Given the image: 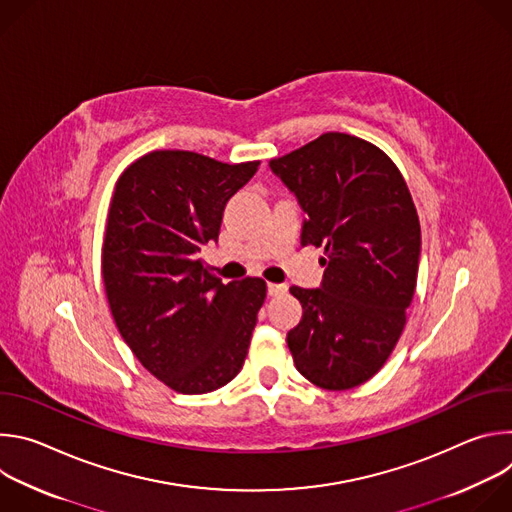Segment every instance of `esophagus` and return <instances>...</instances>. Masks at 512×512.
Here are the masks:
<instances>
[{"label": "esophagus", "mask_w": 512, "mask_h": 512, "mask_svg": "<svg viewBox=\"0 0 512 512\" xmlns=\"http://www.w3.org/2000/svg\"><path fill=\"white\" fill-rule=\"evenodd\" d=\"M285 291H287V285H285V283H269V285H267V294H269L271 298L283 296Z\"/></svg>", "instance_id": "1"}]
</instances>
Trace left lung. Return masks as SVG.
<instances>
[{
	"mask_svg": "<svg viewBox=\"0 0 512 512\" xmlns=\"http://www.w3.org/2000/svg\"><path fill=\"white\" fill-rule=\"evenodd\" d=\"M269 168L306 212L302 245L324 247L322 285L289 287L304 308L287 332L296 369L320 389L358 387L391 356L415 294L421 229L409 188L377 145L338 131Z\"/></svg>",
	"mask_w": 512,
	"mask_h": 512,
	"instance_id": "obj_1",
	"label": "left lung"
}]
</instances>
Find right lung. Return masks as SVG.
I'll return each instance as SVG.
<instances>
[{"instance_id":"right-lung-1","label":"right lung","mask_w":512,"mask_h":512,"mask_svg":"<svg viewBox=\"0 0 512 512\" xmlns=\"http://www.w3.org/2000/svg\"><path fill=\"white\" fill-rule=\"evenodd\" d=\"M257 166L160 150L115 184L101 255L109 308L137 360L178 393H210L243 369L267 285L223 283L198 253Z\"/></svg>"}]
</instances>
